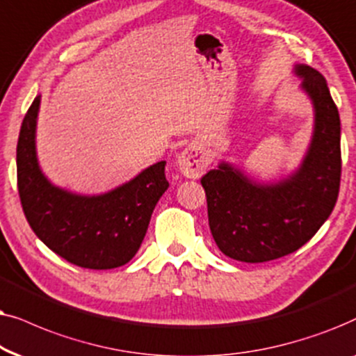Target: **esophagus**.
Segmentation results:
<instances>
[{
    "mask_svg": "<svg viewBox=\"0 0 356 356\" xmlns=\"http://www.w3.org/2000/svg\"><path fill=\"white\" fill-rule=\"evenodd\" d=\"M210 163V158L205 153V149L200 145H188L187 148L179 154L177 158V168L188 179H198L205 172L207 165Z\"/></svg>",
    "mask_w": 356,
    "mask_h": 356,
    "instance_id": "esophagus-1",
    "label": "esophagus"
}]
</instances>
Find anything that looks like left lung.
Listing matches in <instances>:
<instances>
[{
  "instance_id": "obj_1",
  "label": "left lung",
  "mask_w": 356,
  "mask_h": 356,
  "mask_svg": "<svg viewBox=\"0 0 356 356\" xmlns=\"http://www.w3.org/2000/svg\"><path fill=\"white\" fill-rule=\"evenodd\" d=\"M296 74L316 108L314 136L300 170L286 181L260 186L220 164L200 181L213 239L222 254L241 262H268L295 252L337 203L342 175L337 106L319 71L298 65Z\"/></svg>"
}]
</instances>
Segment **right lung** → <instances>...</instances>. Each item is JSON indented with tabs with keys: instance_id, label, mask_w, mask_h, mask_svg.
<instances>
[{
	"instance_id": "add662e5",
	"label": "right lung",
	"mask_w": 356,
	"mask_h": 356,
	"mask_svg": "<svg viewBox=\"0 0 356 356\" xmlns=\"http://www.w3.org/2000/svg\"><path fill=\"white\" fill-rule=\"evenodd\" d=\"M39 106L37 96L22 120L16 151L17 191L27 222L47 248L70 264L92 270L125 265L138 252L156 203L169 187L165 161L99 197L56 188L35 158Z\"/></svg>"
}]
</instances>
